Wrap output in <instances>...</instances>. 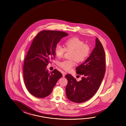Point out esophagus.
<instances>
[{
	"label": "esophagus",
	"mask_w": 126,
	"mask_h": 126,
	"mask_svg": "<svg viewBox=\"0 0 126 126\" xmlns=\"http://www.w3.org/2000/svg\"><path fill=\"white\" fill-rule=\"evenodd\" d=\"M66 72H65L64 71H62V74H63V76L64 77L66 75Z\"/></svg>",
	"instance_id": "34e87169"
}]
</instances>
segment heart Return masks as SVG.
Here are the masks:
<instances>
[{
  "mask_svg": "<svg viewBox=\"0 0 126 126\" xmlns=\"http://www.w3.org/2000/svg\"><path fill=\"white\" fill-rule=\"evenodd\" d=\"M71 51L70 59L64 60L59 63V66L65 71H69L75 65V61L78 63L83 62L88 57L90 52L89 46L80 39L73 37L68 39L64 43V47L60 45L55 47V53L56 57L62 58L65 51Z\"/></svg>",
  "mask_w": 126,
  "mask_h": 126,
  "instance_id": "obj_1",
  "label": "heart"
}]
</instances>
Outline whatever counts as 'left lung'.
<instances>
[{"label":"left lung","mask_w":126,"mask_h":126,"mask_svg":"<svg viewBox=\"0 0 126 126\" xmlns=\"http://www.w3.org/2000/svg\"><path fill=\"white\" fill-rule=\"evenodd\" d=\"M95 47L89 57L76 68V73L83 77L79 82L70 74L65 77L68 82L66 87L67 98L76 103L86 102L98 91L106 71L105 53L103 45L97 38Z\"/></svg>","instance_id":"1"}]
</instances>
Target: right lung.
I'll use <instances>...</instances> for the list:
<instances>
[{
  "instance_id": "1",
  "label": "right lung",
  "mask_w": 126,
  "mask_h": 126,
  "mask_svg": "<svg viewBox=\"0 0 126 126\" xmlns=\"http://www.w3.org/2000/svg\"><path fill=\"white\" fill-rule=\"evenodd\" d=\"M59 31L44 30L35 37L23 66L24 81L33 96L43 98L50 95L62 74L56 69L50 73L47 66L55 57V48L60 39L68 35Z\"/></svg>"
}]
</instances>
